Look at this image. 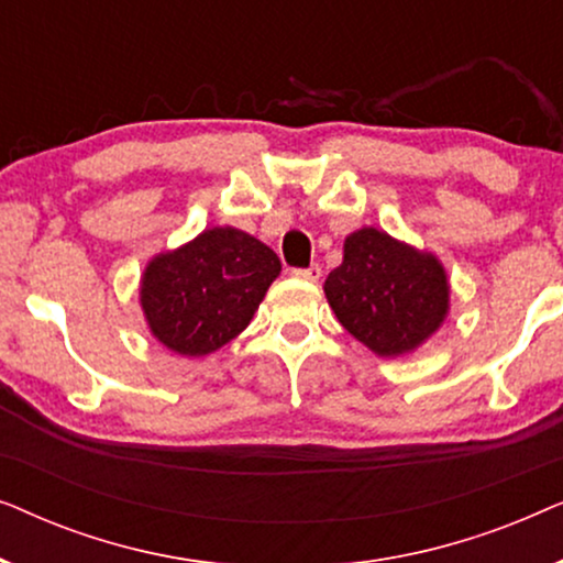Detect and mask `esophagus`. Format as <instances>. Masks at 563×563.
Masks as SVG:
<instances>
[{
    "mask_svg": "<svg viewBox=\"0 0 563 563\" xmlns=\"http://www.w3.org/2000/svg\"><path fill=\"white\" fill-rule=\"evenodd\" d=\"M297 276V279H305V282H318L320 276H322V268L318 266V264H312L310 268H295V272H291Z\"/></svg>",
    "mask_w": 563,
    "mask_h": 563,
    "instance_id": "obj_1",
    "label": "esophagus"
}]
</instances>
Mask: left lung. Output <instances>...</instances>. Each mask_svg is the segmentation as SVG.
Segmentation results:
<instances>
[{
    "instance_id": "obj_1",
    "label": "left lung",
    "mask_w": 563,
    "mask_h": 563,
    "mask_svg": "<svg viewBox=\"0 0 563 563\" xmlns=\"http://www.w3.org/2000/svg\"><path fill=\"white\" fill-rule=\"evenodd\" d=\"M325 297L349 333L379 356H399L435 333L449 312V282L435 256L376 228L345 238Z\"/></svg>"
}]
</instances>
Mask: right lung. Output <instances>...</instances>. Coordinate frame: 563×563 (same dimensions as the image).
<instances>
[{
    "mask_svg": "<svg viewBox=\"0 0 563 563\" xmlns=\"http://www.w3.org/2000/svg\"><path fill=\"white\" fill-rule=\"evenodd\" d=\"M276 253L235 228H212L148 264L141 305L151 333L181 356H205L245 330L268 284Z\"/></svg>",
    "mask_w": 563,
    "mask_h": 563,
    "instance_id": "add662e5",
    "label": "right lung"
}]
</instances>
